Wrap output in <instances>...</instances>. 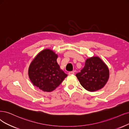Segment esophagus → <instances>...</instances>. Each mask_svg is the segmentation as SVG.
Segmentation results:
<instances>
[{
  "instance_id": "1",
  "label": "esophagus",
  "mask_w": 129,
  "mask_h": 129,
  "mask_svg": "<svg viewBox=\"0 0 129 129\" xmlns=\"http://www.w3.org/2000/svg\"><path fill=\"white\" fill-rule=\"evenodd\" d=\"M68 74L69 75H73V74H74V72H69V73H68Z\"/></svg>"
}]
</instances>
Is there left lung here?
Wrapping results in <instances>:
<instances>
[{
    "mask_svg": "<svg viewBox=\"0 0 129 129\" xmlns=\"http://www.w3.org/2000/svg\"><path fill=\"white\" fill-rule=\"evenodd\" d=\"M76 76L85 89L93 92L106 84L109 78V70L101 58L92 57L86 60L84 67Z\"/></svg>",
    "mask_w": 129,
    "mask_h": 129,
    "instance_id": "left-lung-1",
    "label": "left lung"
}]
</instances>
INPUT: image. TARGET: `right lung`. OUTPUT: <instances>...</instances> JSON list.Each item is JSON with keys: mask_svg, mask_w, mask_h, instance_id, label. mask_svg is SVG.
<instances>
[{"mask_svg": "<svg viewBox=\"0 0 129 129\" xmlns=\"http://www.w3.org/2000/svg\"><path fill=\"white\" fill-rule=\"evenodd\" d=\"M58 56L50 49L38 54L28 68V77L33 84L42 91H53L68 75L57 63Z\"/></svg>", "mask_w": 129, "mask_h": 129, "instance_id": "right-lung-1", "label": "right lung"}]
</instances>
